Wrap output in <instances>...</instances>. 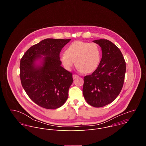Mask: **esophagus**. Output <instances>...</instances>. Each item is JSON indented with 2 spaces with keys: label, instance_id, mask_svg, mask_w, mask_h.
<instances>
[{
  "label": "esophagus",
  "instance_id": "34e87169",
  "mask_svg": "<svg viewBox=\"0 0 146 146\" xmlns=\"http://www.w3.org/2000/svg\"><path fill=\"white\" fill-rule=\"evenodd\" d=\"M78 77V76L77 75H76V74H74V75H72V78H73V79H76Z\"/></svg>",
  "mask_w": 146,
  "mask_h": 146
}]
</instances>
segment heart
<instances>
[{"mask_svg": "<svg viewBox=\"0 0 146 146\" xmlns=\"http://www.w3.org/2000/svg\"><path fill=\"white\" fill-rule=\"evenodd\" d=\"M101 58V51L97 44L75 41L66 48L60 60L67 70H70L75 62L78 70L84 74H90L97 69Z\"/></svg>", "mask_w": 146, "mask_h": 146, "instance_id": "heart-1", "label": "heart"}]
</instances>
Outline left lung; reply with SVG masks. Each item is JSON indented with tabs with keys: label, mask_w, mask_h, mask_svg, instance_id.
<instances>
[{
	"label": "left lung",
	"mask_w": 146,
	"mask_h": 146,
	"mask_svg": "<svg viewBox=\"0 0 146 146\" xmlns=\"http://www.w3.org/2000/svg\"><path fill=\"white\" fill-rule=\"evenodd\" d=\"M102 52L97 69L84 77L83 94L88 104L101 107L113 102L120 94L124 82L126 63L122 53L107 39L93 41Z\"/></svg>",
	"instance_id": "1"
}]
</instances>
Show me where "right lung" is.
<instances>
[{
    "instance_id": "right-lung-1",
    "label": "right lung",
    "mask_w": 146,
    "mask_h": 146,
    "mask_svg": "<svg viewBox=\"0 0 146 146\" xmlns=\"http://www.w3.org/2000/svg\"><path fill=\"white\" fill-rule=\"evenodd\" d=\"M71 39H45L31 46L20 61L21 84L29 98L46 109H56L64 104L73 82L72 74L62 67L60 53ZM44 55L42 66L35 61Z\"/></svg>"
}]
</instances>
